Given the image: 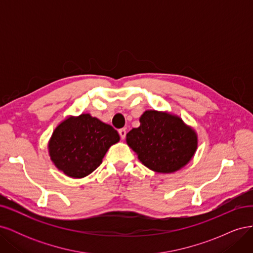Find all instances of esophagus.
<instances>
[{"instance_id":"34e87169","label":"esophagus","mask_w":253,"mask_h":253,"mask_svg":"<svg viewBox=\"0 0 253 253\" xmlns=\"http://www.w3.org/2000/svg\"><path fill=\"white\" fill-rule=\"evenodd\" d=\"M118 133H119V135H120V137H121V139H125V138H126V128H120L119 131H118Z\"/></svg>"}]
</instances>
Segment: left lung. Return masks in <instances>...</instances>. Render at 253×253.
<instances>
[{"instance_id": "1", "label": "left lung", "mask_w": 253, "mask_h": 253, "mask_svg": "<svg viewBox=\"0 0 253 253\" xmlns=\"http://www.w3.org/2000/svg\"><path fill=\"white\" fill-rule=\"evenodd\" d=\"M139 121L140 126L126 134V142L150 170L172 173L193 157L197 149L196 133L179 117L145 111Z\"/></svg>"}]
</instances>
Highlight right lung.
Returning a JSON list of instances; mask_svg holds the SVG:
<instances>
[{
  "mask_svg": "<svg viewBox=\"0 0 253 253\" xmlns=\"http://www.w3.org/2000/svg\"><path fill=\"white\" fill-rule=\"evenodd\" d=\"M119 139L113 126L82 114L67 118L56 127L48 143L49 155L64 174L82 178L101 165L109 148Z\"/></svg>",
  "mask_w": 253,
  "mask_h": 253,
  "instance_id": "right-lung-1",
  "label": "right lung"
}]
</instances>
